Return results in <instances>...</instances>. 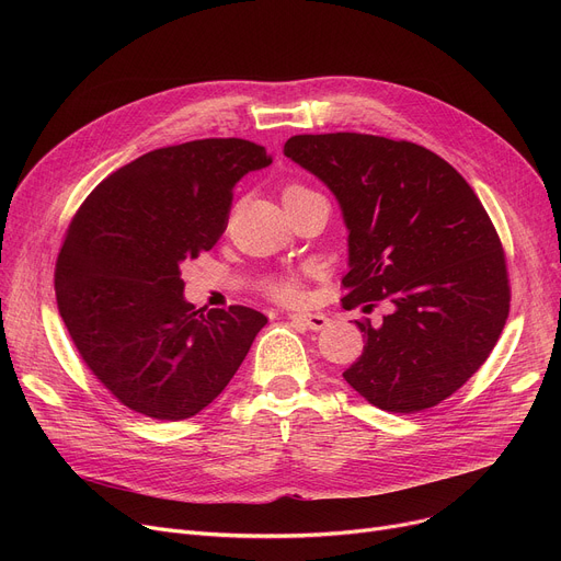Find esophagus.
Returning a JSON list of instances; mask_svg holds the SVG:
<instances>
[{"mask_svg":"<svg viewBox=\"0 0 561 561\" xmlns=\"http://www.w3.org/2000/svg\"><path fill=\"white\" fill-rule=\"evenodd\" d=\"M288 318L293 322H302L305 328H309L313 332H320L330 325V318L325 313H290Z\"/></svg>","mask_w":561,"mask_h":561,"instance_id":"obj_1","label":"esophagus"}]
</instances>
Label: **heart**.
Masks as SVG:
<instances>
[{
  "instance_id": "b5f03b06",
  "label": "heart",
  "mask_w": 561,
  "mask_h": 561,
  "mask_svg": "<svg viewBox=\"0 0 561 561\" xmlns=\"http://www.w3.org/2000/svg\"><path fill=\"white\" fill-rule=\"evenodd\" d=\"M302 193H311L307 186H300V184H290L284 188L282 193V199L284 197H290V195H302ZM265 290H268V296L284 302V305H296L305 298V288H302V279L298 275H279L275 279L268 282V286H265Z\"/></svg>"
}]
</instances>
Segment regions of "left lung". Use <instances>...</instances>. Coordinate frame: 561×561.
Segmentation results:
<instances>
[{
    "label": "left lung",
    "instance_id": "obj_1",
    "mask_svg": "<svg viewBox=\"0 0 561 561\" xmlns=\"http://www.w3.org/2000/svg\"><path fill=\"white\" fill-rule=\"evenodd\" d=\"M284 154L336 195L350 229L345 309L391 311L343 377L370 404L416 414L489 359L510 316L500 236L476 191L438 154L370 134H300Z\"/></svg>",
    "mask_w": 561,
    "mask_h": 561
}]
</instances>
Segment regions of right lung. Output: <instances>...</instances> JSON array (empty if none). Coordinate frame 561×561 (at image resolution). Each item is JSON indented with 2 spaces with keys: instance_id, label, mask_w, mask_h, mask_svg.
Wrapping results in <instances>:
<instances>
[{
  "instance_id": "add662e5",
  "label": "right lung",
  "mask_w": 561,
  "mask_h": 561,
  "mask_svg": "<svg viewBox=\"0 0 561 561\" xmlns=\"http://www.w3.org/2000/svg\"><path fill=\"white\" fill-rule=\"evenodd\" d=\"M271 161L243 138L168 145L111 172L75 214L56 259L58 313L88 370L136 414H199L268 322L241 305L202 313L180 265L218 243L236 182Z\"/></svg>"
}]
</instances>
